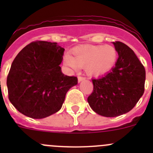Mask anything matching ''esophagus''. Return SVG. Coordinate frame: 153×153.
Wrapping results in <instances>:
<instances>
[{
  "label": "esophagus",
  "mask_w": 153,
  "mask_h": 153,
  "mask_svg": "<svg viewBox=\"0 0 153 153\" xmlns=\"http://www.w3.org/2000/svg\"><path fill=\"white\" fill-rule=\"evenodd\" d=\"M86 78L85 77H83V76H78V82H81V81H84V80H85Z\"/></svg>",
  "instance_id": "1"
}]
</instances>
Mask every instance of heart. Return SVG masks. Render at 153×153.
<instances>
[{
    "instance_id": "obj_1",
    "label": "heart",
    "mask_w": 153,
    "mask_h": 153,
    "mask_svg": "<svg viewBox=\"0 0 153 153\" xmlns=\"http://www.w3.org/2000/svg\"><path fill=\"white\" fill-rule=\"evenodd\" d=\"M72 55L66 54L64 63L73 70L85 67L88 75L98 76L109 72L116 62L118 53L109 45H84L72 50Z\"/></svg>"
}]
</instances>
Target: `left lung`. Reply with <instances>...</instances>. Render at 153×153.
Segmentation results:
<instances>
[{
  "label": "left lung",
  "instance_id": "obj_1",
  "mask_svg": "<svg viewBox=\"0 0 153 153\" xmlns=\"http://www.w3.org/2000/svg\"><path fill=\"white\" fill-rule=\"evenodd\" d=\"M118 58L112 70L92 80L93 91L87 101L92 110L105 117L129 112L144 92L146 72L135 52L120 41L113 43Z\"/></svg>",
  "mask_w": 153,
  "mask_h": 153
}]
</instances>
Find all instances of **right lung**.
<instances>
[{
  "mask_svg": "<svg viewBox=\"0 0 153 153\" xmlns=\"http://www.w3.org/2000/svg\"><path fill=\"white\" fill-rule=\"evenodd\" d=\"M64 52L57 43L35 41L15 57L7 84L9 99L21 113L40 119L60 110L68 90L78 84L77 77L61 72Z\"/></svg>",
  "mask_w": 153,
  "mask_h": 153,
  "instance_id": "right-lung-1",
  "label": "right lung"
}]
</instances>
